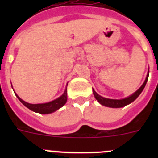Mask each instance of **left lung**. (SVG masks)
Instances as JSON below:
<instances>
[{
    "label": "left lung",
    "mask_w": 158,
    "mask_h": 158,
    "mask_svg": "<svg viewBox=\"0 0 158 158\" xmlns=\"http://www.w3.org/2000/svg\"><path fill=\"white\" fill-rule=\"evenodd\" d=\"M148 77H149V73H148L147 77H146V80H145L144 83L139 88V89H138L136 92H135L134 94H132L131 96H130L129 97H127L125 99H122V100H112V99H107L104 98V97H102L101 96H100L99 94L95 92V90L93 89V94L95 96V98L97 100V101L101 104L102 105L106 106V107H122L124 106L127 105V104H131V102H133L135 99L138 97V96L140 95V93H142V90L144 89L145 86L146 85V82L148 81Z\"/></svg>",
    "instance_id": "obj_1"
}]
</instances>
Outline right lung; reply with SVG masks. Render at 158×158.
<instances>
[{
	"instance_id": "obj_1",
	"label": "right lung",
	"mask_w": 158,
	"mask_h": 158,
	"mask_svg": "<svg viewBox=\"0 0 158 158\" xmlns=\"http://www.w3.org/2000/svg\"><path fill=\"white\" fill-rule=\"evenodd\" d=\"M16 96H17V98L19 99V101L21 102L23 105L26 106L27 108H29V109L31 110V111H35V112L40 113V114H49V113L54 112V111L59 109L60 107H62L67 101L66 89H65L63 94L60 96L59 98L53 100V101L51 102H49V103H46V104H29V103L23 101L22 99L19 98L17 95H16Z\"/></svg>"
}]
</instances>
